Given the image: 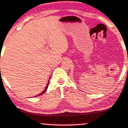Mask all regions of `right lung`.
<instances>
[{
    "label": "right lung",
    "instance_id": "add662e5",
    "mask_svg": "<svg viewBox=\"0 0 128 128\" xmlns=\"http://www.w3.org/2000/svg\"><path fill=\"white\" fill-rule=\"evenodd\" d=\"M49 81H50V80H49ZM48 83H49V81L48 82V83H47V86H46V88H45V89L44 90V91L42 92H41V93H40V94H39L38 95H41L42 94H43L44 93V92H46V90H47V88H48ZM38 96V95H37Z\"/></svg>",
    "mask_w": 128,
    "mask_h": 128
}]
</instances>
